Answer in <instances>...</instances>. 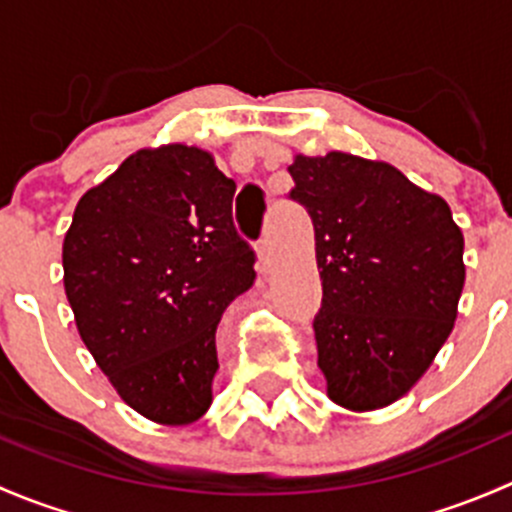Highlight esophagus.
I'll return each instance as SVG.
<instances>
[{
  "label": "esophagus",
  "instance_id": "1",
  "mask_svg": "<svg viewBox=\"0 0 512 512\" xmlns=\"http://www.w3.org/2000/svg\"><path fill=\"white\" fill-rule=\"evenodd\" d=\"M270 257H272L270 240H267V237H262V240L257 242V260H260L262 270H267V265H270Z\"/></svg>",
  "mask_w": 512,
  "mask_h": 512
}]
</instances>
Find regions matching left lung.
I'll use <instances>...</instances> for the list:
<instances>
[{
	"label": "left lung",
	"instance_id": "1",
	"mask_svg": "<svg viewBox=\"0 0 512 512\" xmlns=\"http://www.w3.org/2000/svg\"><path fill=\"white\" fill-rule=\"evenodd\" d=\"M289 175V198L314 225V339L329 399L384 409L426 374L451 334L466 282L461 227L446 200L381 160L294 156Z\"/></svg>",
	"mask_w": 512,
	"mask_h": 512
}]
</instances>
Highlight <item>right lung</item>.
Listing matches in <instances>:
<instances>
[{
    "instance_id": "right-lung-1",
    "label": "right lung",
    "mask_w": 512,
    "mask_h": 512,
    "mask_svg": "<svg viewBox=\"0 0 512 512\" xmlns=\"http://www.w3.org/2000/svg\"><path fill=\"white\" fill-rule=\"evenodd\" d=\"M232 195L235 180L203 148H143L84 193L64 237L86 349L131 409L165 426L210 409L218 322L255 282Z\"/></svg>"
}]
</instances>
